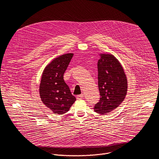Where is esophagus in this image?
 Instances as JSON below:
<instances>
[{
    "instance_id": "esophagus-1",
    "label": "esophagus",
    "mask_w": 159,
    "mask_h": 159,
    "mask_svg": "<svg viewBox=\"0 0 159 159\" xmlns=\"http://www.w3.org/2000/svg\"><path fill=\"white\" fill-rule=\"evenodd\" d=\"M84 98V94H80V95H78L77 96V99H82Z\"/></svg>"
}]
</instances>
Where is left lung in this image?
I'll list each match as a JSON object with an SVG mask.
<instances>
[{"mask_svg": "<svg viewBox=\"0 0 159 159\" xmlns=\"http://www.w3.org/2000/svg\"><path fill=\"white\" fill-rule=\"evenodd\" d=\"M100 99L94 111L106 115L116 109L127 93V79L119 61L112 55L102 54L98 62Z\"/></svg>", "mask_w": 159, "mask_h": 159, "instance_id": "left-lung-1", "label": "left lung"}]
</instances>
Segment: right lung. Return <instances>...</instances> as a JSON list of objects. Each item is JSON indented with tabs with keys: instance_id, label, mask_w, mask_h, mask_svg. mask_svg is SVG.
<instances>
[{
	"instance_id": "obj_1",
	"label": "right lung",
	"mask_w": 159,
	"mask_h": 159,
	"mask_svg": "<svg viewBox=\"0 0 159 159\" xmlns=\"http://www.w3.org/2000/svg\"><path fill=\"white\" fill-rule=\"evenodd\" d=\"M73 55V53H67L55 58L46 66L42 75L40 98L55 114L66 112L76 100L63 80V74Z\"/></svg>"
}]
</instances>
